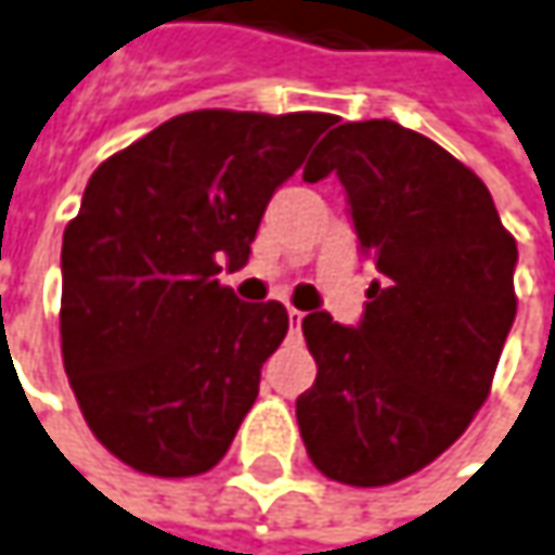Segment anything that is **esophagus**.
Instances as JSON below:
<instances>
[{
    "mask_svg": "<svg viewBox=\"0 0 555 555\" xmlns=\"http://www.w3.org/2000/svg\"><path fill=\"white\" fill-rule=\"evenodd\" d=\"M301 321H305V314H301V311H295V308H288V333H292V336H298V333H301Z\"/></svg>",
    "mask_w": 555,
    "mask_h": 555,
    "instance_id": "34e87169",
    "label": "esophagus"
}]
</instances>
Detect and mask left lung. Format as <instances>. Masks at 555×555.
<instances>
[{"label":"left lung","instance_id":"8db88e82","mask_svg":"<svg viewBox=\"0 0 555 555\" xmlns=\"http://www.w3.org/2000/svg\"><path fill=\"white\" fill-rule=\"evenodd\" d=\"M339 177L375 260L365 314L301 321L318 378L295 403L324 477L387 486L448 451L489 397L515 324L518 244L467 165L393 120L343 124L305 168Z\"/></svg>","mask_w":555,"mask_h":555}]
</instances>
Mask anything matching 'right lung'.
Masks as SVG:
<instances>
[{
  "instance_id": "1",
  "label": "right lung",
  "mask_w": 555,
  "mask_h": 555,
  "mask_svg": "<svg viewBox=\"0 0 555 555\" xmlns=\"http://www.w3.org/2000/svg\"><path fill=\"white\" fill-rule=\"evenodd\" d=\"M330 114L193 111L111 155L63 234V365L94 438L139 474L225 457L288 333L222 270L247 263L267 203Z\"/></svg>"
}]
</instances>
